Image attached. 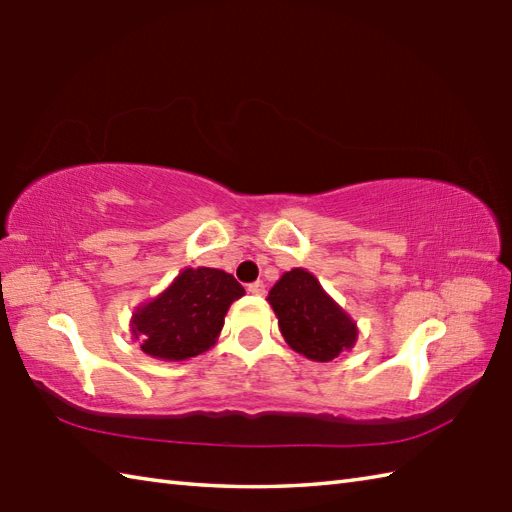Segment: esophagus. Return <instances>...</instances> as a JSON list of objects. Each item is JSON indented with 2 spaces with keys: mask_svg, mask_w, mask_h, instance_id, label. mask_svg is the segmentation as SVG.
<instances>
[{
  "mask_svg": "<svg viewBox=\"0 0 512 512\" xmlns=\"http://www.w3.org/2000/svg\"><path fill=\"white\" fill-rule=\"evenodd\" d=\"M248 292H250V295H255V297H262L266 292L264 281H253V284H248Z\"/></svg>",
  "mask_w": 512,
  "mask_h": 512,
  "instance_id": "34e87169",
  "label": "esophagus"
}]
</instances>
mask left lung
<instances>
[{"instance_id": "left-lung-1", "label": "left lung", "mask_w": 512, "mask_h": 512, "mask_svg": "<svg viewBox=\"0 0 512 512\" xmlns=\"http://www.w3.org/2000/svg\"><path fill=\"white\" fill-rule=\"evenodd\" d=\"M268 303L286 343L310 361L328 363L356 343V323L308 270L292 268L281 275L268 292Z\"/></svg>"}]
</instances>
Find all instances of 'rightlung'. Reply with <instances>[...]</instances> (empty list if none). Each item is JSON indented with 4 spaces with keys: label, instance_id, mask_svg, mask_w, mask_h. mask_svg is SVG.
<instances>
[{
    "label": "right lung",
    "instance_id": "right-lung-1",
    "mask_svg": "<svg viewBox=\"0 0 512 512\" xmlns=\"http://www.w3.org/2000/svg\"><path fill=\"white\" fill-rule=\"evenodd\" d=\"M244 297L233 275L217 268H184L132 317L140 350L158 361H187L209 350L222 332L231 303Z\"/></svg>",
    "mask_w": 512,
    "mask_h": 512
}]
</instances>
